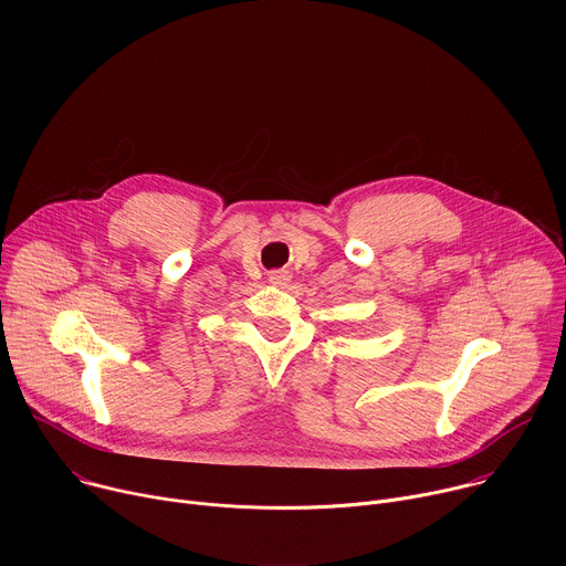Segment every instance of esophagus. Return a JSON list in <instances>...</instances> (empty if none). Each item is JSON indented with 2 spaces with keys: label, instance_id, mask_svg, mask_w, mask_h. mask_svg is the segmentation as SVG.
<instances>
[{
  "label": "esophagus",
  "instance_id": "1",
  "mask_svg": "<svg viewBox=\"0 0 566 566\" xmlns=\"http://www.w3.org/2000/svg\"><path fill=\"white\" fill-rule=\"evenodd\" d=\"M269 280H271L273 284H286V282L291 280V273H289V271H284V269H280V271H271V273H269Z\"/></svg>",
  "mask_w": 566,
  "mask_h": 566
}]
</instances>
